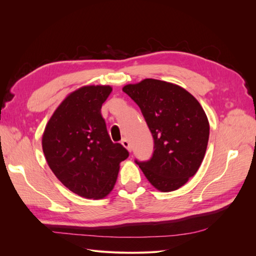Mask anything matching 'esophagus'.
I'll list each match as a JSON object with an SVG mask.
<instances>
[{"instance_id": "1", "label": "esophagus", "mask_w": 256, "mask_h": 256, "mask_svg": "<svg viewBox=\"0 0 256 256\" xmlns=\"http://www.w3.org/2000/svg\"><path fill=\"white\" fill-rule=\"evenodd\" d=\"M122 145L125 147V148H127L129 152H131V145H130V143L127 140V138H122Z\"/></svg>"}]
</instances>
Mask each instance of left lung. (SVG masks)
Instances as JSON below:
<instances>
[{"label":"left lung","instance_id":"obj_1","mask_svg":"<svg viewBox=\"0 0 256 256\" xmlns=\"http://www.w3.org/2000/svg\"><path fill=\"white\" fill-rule=\"evenodd\" d=\"M122 90L141 109L154 138L148 161H138L154 188L177 190L194 175L204 159L209 122L202 106L189 92L166 81L145 79Z\"/></svg>","mask_w":256,"mask_h":256}]
</instances>
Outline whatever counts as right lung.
I'll list each match as a JSON object with an SVG mask.
<instances>
[{"mask_svg": "<svg viewBox=\"0 0 256 256\" xmlns=\"http://www.w3.org/2000/svg\"><path fill=\"white\" fill-rule=\"evenodd\" d=\"M109 85H88L69 94L42 134V150L58 180L76 194L104 198L114 188L128 150L113 143L102 116Z\"/></svg>", "mask_w": 256, "mask_h": 256, "instance_id": "right-lung-1", "label": "right lung"}]
</instances>
